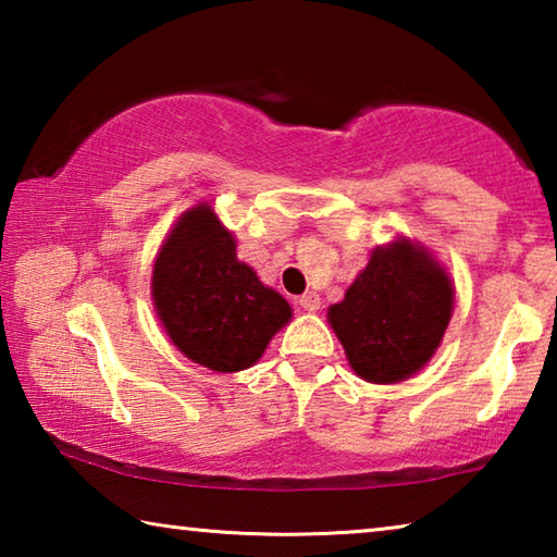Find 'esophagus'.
Wrapping results in <instances>:
<instances>
[{
  "label": "esophagus",
  "instance_id": "1",
  "mask_svg": "<svg viewBox=\"0 0 557 557\" xmlns=\"http://www.w3.org/2000/svg\"><path fill=\"white\" fill-rule=\"evenodd\" d=\"M299 307L305 309V312H317V309L322 307V297H319L317 292H305V295L299 297Z\"/></svg>",
  "mask_w": 557,
  "mask_h": 557
}]
</instances>
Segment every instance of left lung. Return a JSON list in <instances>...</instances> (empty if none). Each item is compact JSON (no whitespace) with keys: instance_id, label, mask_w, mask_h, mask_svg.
Here are the masks:
<instances>
[{"instance_id":"8db88e82","label":"left lung","mask_w":557,"mask_h":557,"mask_svg":"<svg viewBox=\"0 0 557 557\" xmlns=\"http://www.w3.org/2000/svg\"><path fill=\"white\" fill-rule=\"evenodd\" d=\"M451 317V285L428 252L408 240L379 248L329 307L351 369L371 383H398L425 366Z\"/></svg>"}]
</instances>
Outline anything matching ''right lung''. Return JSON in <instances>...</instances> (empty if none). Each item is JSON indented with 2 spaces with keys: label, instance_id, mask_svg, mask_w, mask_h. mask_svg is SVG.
Masks as SVG:
<instances>
[{
  "label": "right lung",
  "instance_id": "obj_1",
  "mask_svg": "<svg viewBox=\"0 0 557 557\" xmlns=\"http://www.w3.org/2000/svg\"><path fill=\"white\" fill-rule=\"evenodd\" d=\"M152 297L178 351L221 373L256 363L292 317L285 297L235 258L233 235L209 206L186 211L164 240Z\"/></svg>",
  "mask_w": 557,
  "mask_h": 557
}]
</instances>
